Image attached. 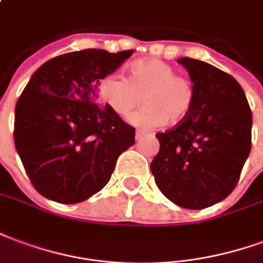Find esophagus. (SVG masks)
I'll list each match as a JSON object with an SVG mask.
<instances>
[{
    "mask_svg": "<svg viewBox=\"0 0 263 263\" xmlns=\"http://www.w3.org/2000/svg\"><path fill=\"white\" fill-rule=\"evenodd\" d=\"M147 134H148V133H145V132H141V130H137V132H136V140L139 141V140L143 139V137H144V136H147Z\"/></svg>",
    "mask_w": 263,
    "mask_h": 263,
    "instance_id": "esophagus-1",
    "label": "esophagus"
}]
</instances>
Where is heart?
Wrapping results in <instances>:
<instances>
[{"instance_id":"obj_1","label":"heart","mask_w":263,"mask_h":263,"mask_svg":"<svg viewBox=\"0 0 263 263\" xmlns=\"http://www.w3.org/2000/svg\"><path fill=\"white\" fill-rule=\"evenodd\" d=\"M99 95L119 116H127L140 106L129 122L137 127L155 129L166 123H179L192 109L195 91L191 81L175 76V68L157 59L134 61L129 67V80L108 74L99 81Z\"/></svg>"}]
</instances>
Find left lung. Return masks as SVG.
Segmentation results:
<instances>
[{
  "instance_id": "8db88e82",
  "label": "left lung",
  "mask_w": 263,
  "mask_h": 263,
  "mask_svg": "<svg viewBox=\"0 0 263 263\" xmlns=\"http://www.w3.org/2000/svg\"><path fill=\"white\" fill-rule=\"evenodd\" d=\"M195 99L181 123L158 133L151 162L166 199L185 209L209 208L233 192L251 151L252 113L235 78L204 61L182 57Z\"/></svg>"
}]
</instances>
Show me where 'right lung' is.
<instances>
[{"mask_svg": "<svg viewBox=\"0 0 263 263\" xmlns=\"http://www.w3.org/2000/svg\"><path fill=\"white\" fill-rule=\"evenodd\" d=\"M133 50L87 49L46 61L15 106L13 140L34 189L54 202L87 200L110 179L134 129L108 105L98 85Z\"/></svg>", "mask_w": 263, "mask_h": 263, "instance_id": "1", "label": "right lung"}]
</instances>
